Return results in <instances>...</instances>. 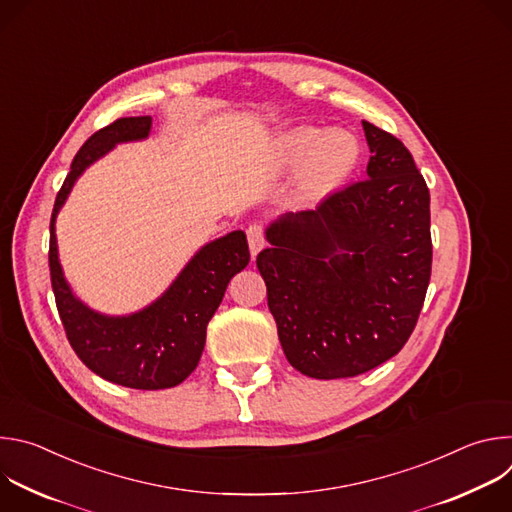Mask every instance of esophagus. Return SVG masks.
I'll return each mask as SVG.
<instances>
[{
	"instance_id": "1",
	"label": "esophagus",
	"mask_w": 512,
	"mask_h": 512,
	"mask_svg": "<svg viewBox=\"0 0 512 512\" xmlns=\"http://www.w3.org/2000/svg\"><path fill=\"white\" fill-rule=\"evenodd\" d=\"M247 241H249V249L251 255L255 257L263 247H265V235H263V227L261 225H249L247 227Z\"/></svg>"
}]
</instances>
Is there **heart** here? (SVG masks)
<instances>
[{"label": "heart", "instance_id": "obj_1", "mask_svg": "<svg viewBox=\"0 0 512 512\" xmlns=\"http://www.w3.org/2000/svg\"><path fill=\"white\" fill-rule=\"evenodd\" d=\"M275 156L283 166L302 164V196L322 198L346 182L356 168L360 148L356 137L344 129L322 133L314 127H298L279 139Z\"/></svg>", "mask_w": 512, "mask_h": 512}]
</instances>
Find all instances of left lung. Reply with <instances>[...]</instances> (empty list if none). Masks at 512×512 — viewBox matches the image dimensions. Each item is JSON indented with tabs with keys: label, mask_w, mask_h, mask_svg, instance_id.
<instances>
[{
	"label": "left lung",
	"mask_w": 512,
	"mask_h": 512,
	"mask_svg": "<svg viewBox=\"0 0 512 512\" xmlns=\"http://www.w3.org/2000/svg\"><path fill=\"white\" fill-rule=\"evenodd\" d=\"M367 180L287 212L257 255L285 358L314 379L367 373L409 340L429 285V190L395 135L362 121Z\"/></svg>",
	"instance_id": "left-lung-1"
}]
</instances>
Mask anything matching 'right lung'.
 Masks as SVG:
<instances>
[{"instance_id":"obj_1","label":"right lung","mask_w":512,"mask_h":512,"mask_svg":"<svg viewBox=\"0 0 512 512\" xmlns=\"http://www.w3.org/2000/svg\"><path fill=\"white\" fill-rule=\"evenodd\" d=\"M152 117H121L93 133L70 164L50 218V281L58 316L77 356L101 379L143 391L180 385L202 356L206 326L221 306L231 277L249 265L243 231L204 245L176 281L148 308L129 316H105L87 308L68 287L58 261L54 221L77 178L117 143L150 135Z\"/></svg>"}]
</instances>
